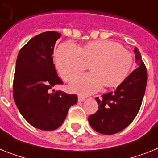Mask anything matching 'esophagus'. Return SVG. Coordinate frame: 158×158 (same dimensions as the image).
<instances>
[{
  "label": "esophagus",
  "instance_id": "1",
  "mask_svg": "<svg viewBox=\"0 0 158 158\" xmlns=\"http://www.w3.org/2000/svg\"><path fill=\"white\" fill-rule=\"evenodd\" d=\"M85 98L83 97V96H80L79 95V97H78V100H79V102H83V101H85Z\"/></svg>",
  "mask_w": 158,
  "mask_h": 158
}]
</instances>
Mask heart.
Segmentation results:
<instances>
[{
  "mask_svg": "<svg viewBox=\"0 0 158 158\" xmlns=\"http://www.w3.org/2000/svg\"><path fill=\"white\" fill-rule=\"evenodd\" d=\"M56 67L65 81H71L91 64L92 72L79 75L70 89L81 95H91L102 88L116 87L125 80L133 65L128 50L115 42H88L81 49L72 42H64L57 50Z\"/></svg>",
  "mask_w": 158,
  "mask_h": 158,
  "instance_id": "heart-1",
  "label": "heart"
}]
</instances>
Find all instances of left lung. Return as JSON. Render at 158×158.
I'll return each mask as SVG.
<instances>
[{"instance_id": "8db88e82", "label": "left lung", "mask_w": 158, "mask_h": 158, "mask_svg": "<svg viewBox=\"0 0 158 158\" xmlns=\"http://www.w3.org/2000/svg\"><path fill=\"white\" fill-rule=\"evenodd\" d=\"M135 69L125 80L116 87L95 99L99 109L88 116L91 127L102 134H115L128 127L134 120L141 106L147 84V70L141 55L136 47L134 49Z\"/></svg>"}]
</instances>
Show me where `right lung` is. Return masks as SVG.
Here are the masks:
<instances>
[{
	"label": "right lung",
	"mask_w": 158,
	"mask_h": 158,
	"mask_svg": "<svg viewBox=\"0 0 158 158\" xmlns=\"http://www.w3.org/2000/svg\"><path fill=\"white\" fill-rule=\"evenodd\" d=\"M61 34L47 31L31 38L19 51L16 62L13 94L19 112L34 128L51 131L62 125L76 95L50 92L63 81L53 63V51Z\"/></svg>",
	"instance_id": "right-lung-1"
}]
</instances>
